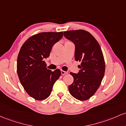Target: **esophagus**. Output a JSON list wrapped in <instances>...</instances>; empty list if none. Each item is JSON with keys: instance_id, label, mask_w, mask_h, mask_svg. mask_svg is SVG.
<instances>
[{"instance_id": "esophagus-1", "label": "esophagus", "mask_w": 126, "mask_h": 126, "mask_svg": "<svg viewBox=\"0 0 126 126\" xmlns=\"http://www.w3.org/2000/svg\"><path fill=\"white\" fill-rule=\"evenodd\" d=\"M67 74V72L64 71H63V70L61 71V74L63 75H63H65V74Z\"/></svg>"}]
</instances>
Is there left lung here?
Instances as JSON below:
<instances>
[{
	"instance_id": "left-lung-1",
	"label": "left lung",
	"mask_w": 126,
	"mask_h": 126,
	"mask_svg": "<svg viewBox=\"0 0 126 126\" xmlns=\"http://www.w3.org/2000/svg\"><path fill=\"white\" fill-rule=\"evenodd\" d=\"M63 36L74 44L75 59L81 63L77 74L70 73L74 81L69 92L77 99L86 101L95 94L105 74L101 48L94 37L83 30L63 32Z\"/></svg>"
}]
</instances>
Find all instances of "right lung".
<instances>
[{
    "mask_svg": "<svg viewBox=\"0 0 126 126\" xmlns=\"http://www.w3.org/2000/svg\"><path fill=\"white\" fill-rule=\"evenodd\" d=\"M63 32H44L25 42L17 59V73L25 91L32 98L43 100L49 96L60 76L59 69L47 70L44 59L49 56L53 45L62 39Z\"/></svg>",
    "mask_w": 126,
    "mask_h": 126,
    "instance_id": "right-lung-1",
    "label": "right lung"
}]
</instances>
